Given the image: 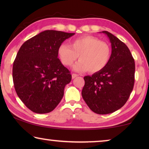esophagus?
<instances>
[{
	"mask_svg": "<svg viewBox=\"0 0 149 149\" xmlns=\"http://www.w3.org/2000/svg\"><path fill=\"white\" fill-rule=\"evenodd\" d=\"M77 76H78V75L77 74H72V79H74L75 77H76Z\"/></svg>",
	"mask_w": 149,
	"mask_h": 149,
	"instance_id": "1",
	"label": "esophagus"
}]
</instances>
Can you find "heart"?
Returning <instances> with one entry per match:
<instances>
[{"label": "heart", "instance_id": "b5f03b06", "mask_svg": "<svg viewBox=\"0 0 149 149\" xmlns=\"http://www.w3.org/2000/svg\"><path fill=\"white\" fill-rule=\"evenodd\" d=\"M60 60L65 66H70L79 57V62L74 65L77 72L88 70L95 73L107 66L111 55L108 43L97 37L84 35L73 39L70 45L62 43L58 49Z\"/></svg>", "mask_w": 149, "mask_h": 149}]
</instances>
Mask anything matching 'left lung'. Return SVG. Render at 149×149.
<instances>
[{"label": "left lung", "instance_id": "8db88e82", "mask_svg": "<svg viewBox=\"0 0 149 149\" xmlns=\"http://www.w3.org/2000/svg\"><path fill=\"white\" fill-rule=\"evenodd\" d=\"M112 47L108 64L91 76L84 77L81 95L88 107L99 114H110L122 108L129 99L135 82V61L125 43L108 31Z\"/></svg>", "mask_w": 149, "mask_h": 149}]
</instances>
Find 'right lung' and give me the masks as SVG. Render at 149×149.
<instances>
[{
  "label": "right lung",
  "instance_id": "add662e5",
  "mask_svg": "<svg viewBox=\"0 0 149 149\" xmlns=\"http://www.w3.org/2000/svg\"><path fill=\"white\" fill-rule=\"evenodd\" d=\"M74 34L46 30L27 40L19 49L12 69L14 88L33 112L49 113L62 100L72 75L58 58V49Z\"/></svg>",
  "mask_w": 149,
  "mask_h": 149
}]
</instances>
